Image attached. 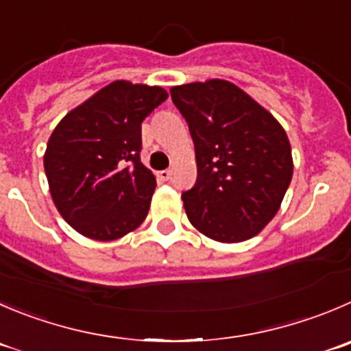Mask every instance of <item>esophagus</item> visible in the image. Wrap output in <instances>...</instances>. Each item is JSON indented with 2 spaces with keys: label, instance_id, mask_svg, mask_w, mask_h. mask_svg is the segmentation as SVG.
Returning <instances> with one entry per match:
<instances>
[{
  "label": "esophagus",
  "instance_id": "34e87169",
  "mask_svg": "<svg viewBox=\"0 0 351 351\" xmlns=\"http://www.w3.org/2000/svg\"><path fill=\"white\" fill-rule=\"evenodd\" d=\"M156 178L160 179V181H169L170 179V170H160V172H156Z\"/></svg>",
  "mask_w": 351,
  "mask_h": 351
}]
</instances>
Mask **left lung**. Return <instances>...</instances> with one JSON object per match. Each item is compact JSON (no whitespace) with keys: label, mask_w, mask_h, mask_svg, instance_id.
<instances>
[{"label":"left lung","mask_w":351,"mask_h":351,"mask_svg":"<svg viewBox=\"0 0 351 351\" xmlns=\"http://www.w3.org/2000/svg\"><path fill=\"white\" fill-rule=\"evenodd\" d=\"M195 143L196 184L182 193L193 228L219 243L263 231L293 178L291 145L278 119L223 79L170 88Z\"/></svg>","instance_id":"left-lung-1"}]
</instances>
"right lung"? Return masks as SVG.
<instances>
[{
    "label": "right lung",
    "mask_w": 351,
    "mask_h": 351,
    "mask_svg": "<svg viewBox=\"0 0 351 351\" xmlns=\"http://www.w3.org/2000/svg\"><path fill=\"white\" fill-rule=\"evenodd\" d=\"M167 98L160 86L113 81L51 132L45 152L49 195L79 234L113 241L146 219L156 179L139 158L141 122Z\"/></svg>",
    "instance_id": "add662e5"
}]
</instances>
